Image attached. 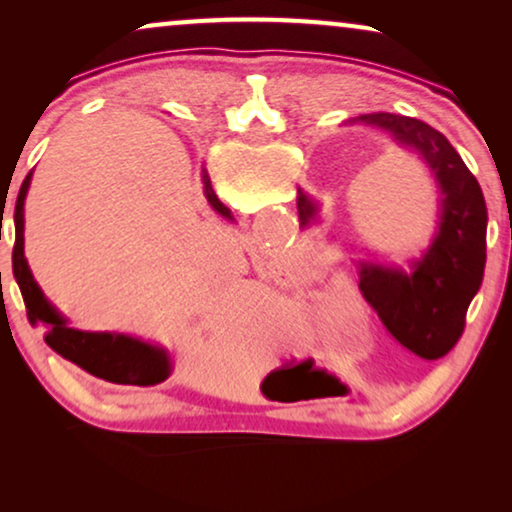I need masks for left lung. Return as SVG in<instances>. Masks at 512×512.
Segmentation results:
<instances>
[{
	"label": "left lung",
	"mask_w": 512,
	"mask_h": 512,
	"mask_svg": "<svg viewBox=\"0 0 512 512\" xmlns=\"http://www.w3.org/2000/svg\"><path fill=\"white\" fill-rule=\"evenodd\" d=\"M349 123L387 132L398 149L422 160L438 186V221L429 247L408 265L359 261V289L403 347L426 361L440 359L464 333L468 305L485 275V195L443 132L424 121L377 111ZM317 212V202L298 191L300 226H310Z\"/></svg>",
	"instance_id": "obj_1"
}]
</instances>
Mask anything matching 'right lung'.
<instances>
[{"instance_id": "right-lung-1", "label": "right lung", "mask_w": 512, "mask_h": 512, "mask_svg": "<svg viewBox=\"0 0 512 512\" xmlns=\"http://www.w3.org/2000/svg\"><path fill=\"white\" fill-rule=\"evenodd\" d=\"M32 184V172L27 174L18 191L16 207H13V223H16V244H13V277L23 293L27 319L32 326H46V345L58 352L62 359L76 363L86 373L114 384H139L151 387L172 375L170 352L163 347L146 342L135 335L109 333V331H79L67 324V319L48 303L41 286L34 282V275L25 258V198ZM205 198L209 207L221 219L235 221L230 209L216 198L212 181L202 170Z\"/></svg>"}]
</instances>
